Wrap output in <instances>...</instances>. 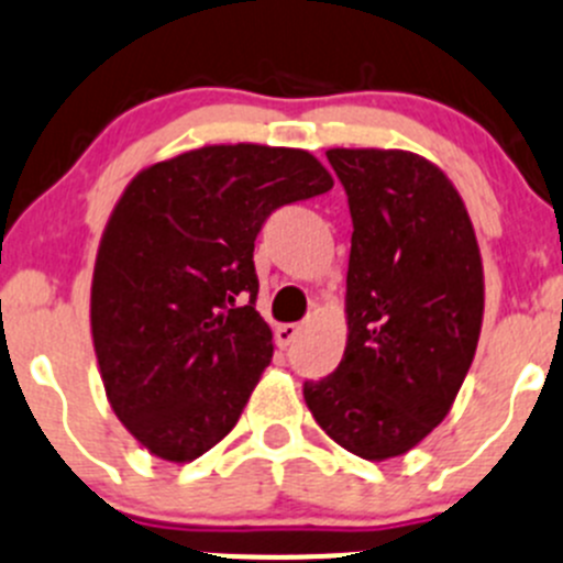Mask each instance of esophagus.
Segmentation results:
<instances>
[{
	"label": "esophagus",
	"mask_w": 563,
	"mask_h": 563,
	"mask_svg": "<svg viewBox=\"0 0 563 563\" xmlns=\"http://www.w3.org/2000/svg\"><path fill=\"white\" fill-rule=\"evenodd\" d=\"M299 335V324H277L275 327V343L280 349H288Z\"/></svg>",
	"instance_id": "obj_1"
}]
</instances>
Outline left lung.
Masks as SVG:
<instances>
[{
    "label": "left lung",
    "mask_w": 563,
    "mask_h": 563,
    "mask_svg": "<svg viewBox=\"0 0 563 563\" xmlns=\"http://www.w3.org/2000/svg\"><path fill=\"white\" fill-rule=\"evenodd\" d=\"M352 214L349 341L302 385L316 423L352 454H407L449 415L476 354L484 272L465 203L409 151H327Z\"/></svg>",
    "instance_id": "left-lung-1"
}]
</instances>
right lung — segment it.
I'll list each match as a JSON object with an SVG mask.
<instances>
[{"label":"right lung","instance_id":"1","mask_svg":"<svg viewBox=\"0 0 563 563\" xmlns=\"http://www.w3.org/2000/svg\"><path fill=\"white\" fill-rule=\"evenodd\" d=\"M332 189L299 148L209 145L143 170L114 206L90 291L114 415L151 454L192 462L233 427L272 360L255 310L266 217Z\"/></svg>","mask_w":563,"mask_h":563}]
</instances>
